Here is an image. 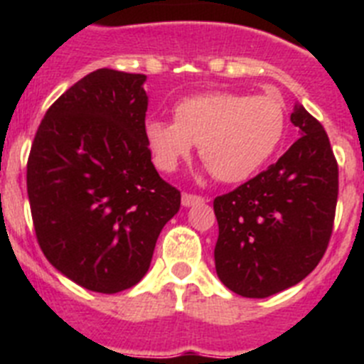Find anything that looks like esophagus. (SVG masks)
<instances>
[{
	"label": "esophagus",
	"instance_id": "1",
	"mask_svg": "<svg viewBox=\"0 0 364 364\" xmlns=\"http://www.w3.org/2000/svg\"><path fill=\"white\" fill-rule=\"evenodd\" d=\"M205 198L204 197H198V195H191V193H184L182 195V205L189 208V205H195V204H202Z\"/></svg>",
	"mask_w": 364,
	"mask_h": 364
}]
</instances>
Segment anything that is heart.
Listing matches in <instances>:
<instances>
[{
  "mask_svg": "<svg viewBox=\"0 0 364 364\" xmlns=\"http://www.w3.org/2000/svg\"><path fill=\"white\" fill-rule=\"evenodd\" d=\"M284 129L277 96L213 91L180 100L175 120H147L146 138L162 171H175L200 144V159L220 182H242L272 159Z\"/></svg>",
  "mask_w": 364,
  "mask_h": 364,
  "instance_id": "1",
  "label": "heart"
}]
</instances>
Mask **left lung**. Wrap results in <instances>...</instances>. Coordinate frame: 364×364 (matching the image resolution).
<instances>
[{"label":"left lung","instance_id":"8db88e82","mask_svg":"<svg viewBox=\"0 0 364 364\" xmlns=\"http://www.w3.org/2000/svg\"><path fill=\"white\" fill-rule=\"evenodd\" d=\"M301 138L281 159L215 198V268L224 286L264 299L310 275L336 218L339 167L328 134L301 104L290 117Z\"/></svg>","mask_w":364,"mask_h":364}]
</instances>
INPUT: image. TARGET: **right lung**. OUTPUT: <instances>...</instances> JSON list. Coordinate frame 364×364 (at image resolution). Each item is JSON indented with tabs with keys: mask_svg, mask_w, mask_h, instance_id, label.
<instances>
[{
	"mask_svg": "<svg viewBox=\"0 0 364 364\" xmlns=\"http://www.w3.org/2000/svg\"><path fill=\"white\" fill-rule=\"evenodd\" d=\"M146 74L98 69L45 112L27 162L41 252L82 288L118 294L149 269L180 191L160 178L146 138Z\"/></svg>",
	"mask_w": 364,
	"mask_h": 364,
	"instance_id": "1",
	"label": "right lung"
}]
</instances>
